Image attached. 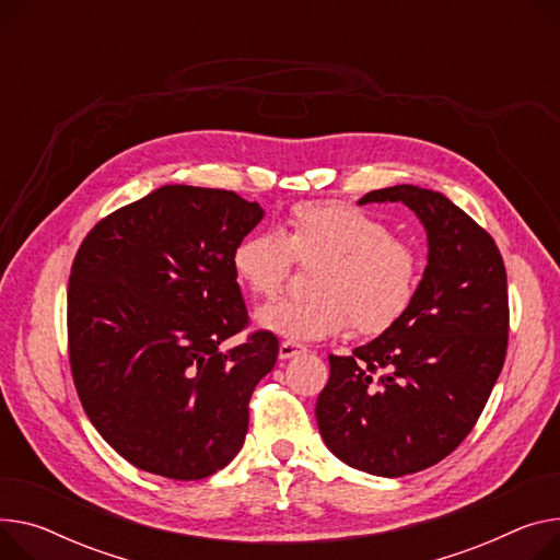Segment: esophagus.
Masks as SVG:
<instances>
[{"label": "esophagus", "instance_id": "obj_1", "mask_svg": "<svg viewBox=\"0 0 560 560\" xmlns=\"http://www.w3.org/2000/svg\"><path fill=\"white\" fill-rule=\"evenodd\" d=\"M306 351V347L302 342H294V340H285L279 345V358L281 360H288V358H294V355H302Z\"/></svg>", "mask_w": 560, "mask_h": 560}]
</instances>
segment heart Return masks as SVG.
<instances>
[{"label": "heart", "instance_id": "1", "mask_svg": "<svg viewBox=\"0 0 560 560\" xmlns=\"http://www.w3.org/2000/svg\"><path fill=\"white\" fill-rule=\"evenodd\" d=\"M294 260L317 264L311 296L258 308L256 324L290 340H322L351 322L362 335L392 328L415 304L423 258L385 220L338 200L296 202L281 232L245 234L232 249V272L254 296H272Z\"/></svg>", "mask_w": 560, "mask_h": 560}]
</instances>
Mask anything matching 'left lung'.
I'll return each instance as SVG.
<instances>
[{"label": "left lung", "mask_w": 560, "mask_h": 560, "mask_svg": "<svg viewBox=\"0 0 560 560\" xmlns=\"http://www.w3.org/2000/svg\"><path fill=\"white\" fill-rule=\"evenodd\" d=\"M369 202L419 215L428 266L392 328L351 355H328L315 417L335 457L402 477L448 457L487 405L509 342L506 270L491 234L443 194L398 184L360 198Z\"/></svg>", "instance_id": "left-lung-1"}]
</instances>
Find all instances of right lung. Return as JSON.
I'll return each mask as SVG.
<instances>
[{
  "label": "right lung",
  "instance_id": "right-lung-1",
  "mask_svg": "<svg viewBox=\"0 0 560 560\" xmlns=\"http://www.w3.org/2000/svg\"><path fill=\"white\" fill-rule=\"evenodd\" d=\"M264 209L234 191L166 184L96 222L73 258V385L98 434L132 466L202 479L241 451L249 398L279 340L247 326L232 249Z\"/></svg>",
  "mask_w": 560,
  "mask_h": 560
}]
</instances>
